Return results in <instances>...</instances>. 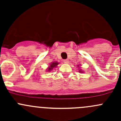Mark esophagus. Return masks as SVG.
Returning a JSON list of instances; mask_svg holds the SVG:
<instances>
[{"label":"esophagus","instance_id":"34e87169","mask_svg":"<svg viewBox=\"0 0 121 121\" xmlns=\"http://www.w3.org/2000/svg\"><path fill=\"white\" fill-rule=\"evenodd\" d=\"M64 63H66V64H67V63H69V61H68V59L64 60Z\"/></svg>","mask_w":121,"mask_h":121}]
</instances>
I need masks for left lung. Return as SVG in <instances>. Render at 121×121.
I'll return each mask as SVG.
<instances>
[{"mask_svg":"<svg viewBox=\"0 0 121 121\" xmlns=\"http://www.w3.org/2000/svg\"><path fill=\"white\" fill-rule=\"evenodd\" d=\"M80 72H82V71H80Z\"/></svg>","mask_w":121,"mask_h":121,"instance_id":"left-lung-1","label":"left lung"}]
</instances>
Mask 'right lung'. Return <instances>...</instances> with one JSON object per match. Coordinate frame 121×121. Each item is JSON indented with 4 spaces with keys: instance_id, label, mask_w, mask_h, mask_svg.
<instances>
[{
    "instance_id": "add662e5",
    "label": "right lung",
    "mask_w": 121,
    "mask_h": 121,
    "mask_svg": "<svg viewBox=\"0 0 121 121\" xmlns=\"http://www.w3.org/2000/svg\"><path fill=\"white\" fill-rule=\"evenodd\" d=\"M58 63H57V62H53V63H52V64H50L49 67L48 68V71H50L51 70L53 69V68L56 67H57V65H58Z\"/></svg>"
}]
</instances>
